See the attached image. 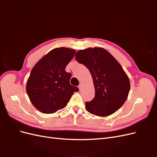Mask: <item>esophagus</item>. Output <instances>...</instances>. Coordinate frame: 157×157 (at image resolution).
<instances>
[{
	"mask_svg": "<svg viewBox=\"0 0 157 157\" xmlns=\"http://www.w3.org/2000/svg\"><path fill=\"white\" fill-rule=\"evenodd\" d=\"M78 88H79V90H81L82 89V84H80L79 85H78Z\"/></svg>",
	"mask_w": 157,
	"mask_h": 157,
	"instance_id": "1",
	"label": "esophagus"
}]
</instances>
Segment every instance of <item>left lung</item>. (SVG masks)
Returning a JSON list of instances; mask_svg holds the SVG:
<instances>
[{
	"mask_svg": "<svg viewBox=\"0 0 157 157\" xmlns=\"http://www.w3.org/2000/svg\"><path fill=\"white\" fill-rule=\"evenodd\" d=\"M75 59L89 69L93 78L95 96L85 103L86 110L96 116L107 117L119 109L128 98L130 83L117 59L99 47L78 51Z\"/></svg>",
	"mask_w": 157,
	"mask_h": 157,
	"instance_id": "1",
	"label": "left lung"
}]
</instances>
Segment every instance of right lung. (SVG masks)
Here are the masks:
<instances>
[{
	"label": "right lung",
	"instance_id": "obj_1",
	"mask_svg": "<svg viewBox=\"0 0 157 157\" xmlns=\"http://www.w3.org/2000/svg\"><path fill=\"white\" fill-rule=\"evenodd\" d=\"M74 49L61 47L50 51L32 69L26 91L32 104L45 114L65 107L78 88L70 84L71 74L65 67L75 54Z\"/></svg>",
	"mask_w": 157,
	"mask_h": 157
}]
</instances>
